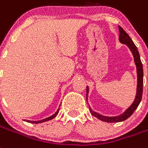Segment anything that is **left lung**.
Returning <instances> with one entry per match:
<instances>
[{
    "mask_svg": "<svg viewBox=\"0 0 148 148\" xmlns=\"http://www.w3.org/2000/svg\"><path fill=\"white\" fill-rule=\"evenodd\" d=\"M119 32H120V35H119V40L120 42L122 44L127 45V46L130 49V51L132 52L134 59L135 65L137 67V93L135 97L134 101L133 103L123 112L122 114L116 116H103L99 113L95 112L91 109L90 106V111L92 116L98 118L99 120L102 121H105L107 123H115V122H121L127 120L130 116L132 115L133 113L134 112L135 110L139 106L140 103L141 101L142 93H143V77H144V73H143V65L140 61V58L139 51L137 50V48L134 45L132 39L130 38L128 34L123 30V28L119 26ZM88 94H89V87H86V100H88ZM88 102V101H87Z\"/></svg>",
    "mask_w": 148,
    "mask_h": 148,
    "instance_id": "left-lung-1",
    "label": "left lung"
}]
</instances>
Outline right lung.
Instances as JSON below:
<instances>
[{
  "label": "right lung",
  "mask_w": 148,
  "mask_h": 148,
  "mask_svg": "<svg viewBox=\"0 0 148 148\" xmlns=\"http://www.w3.org/2000/svg\"><path fill=\"white\" fill-rule=\"evenodd\" d=\"M58 111H59V108L57 110L56 113H54L53 115L51 116H49V117L45 118V119H43V120H41V121H26L28 123H43V122H45V121H50V120H52L53 118H55L56 116V115L58 114Z\"/></svg>",
  "instance_id": "1"
}]
</instances>
